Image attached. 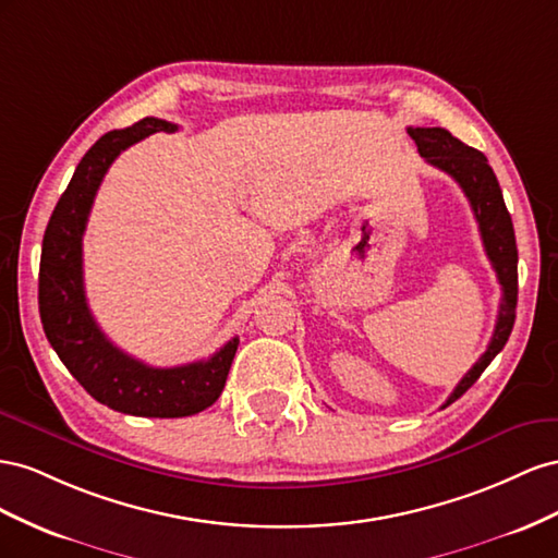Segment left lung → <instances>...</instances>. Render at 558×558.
I'll return each mask as SVG.
<instances>
[{
    "label": "left lung",
    "mask_w": 558,
    "mask_h": 558,
    "mask_svg": "<svg viewBox=\"0 0 558 558\" xmlns=\"http://www.w3.org/2000/svg\"><path fill=\"white\" fill-rule=\"evenodd\" d=\"M407 133L411 135L413 142H416L418 154L429 166L451 174V178L458 182V186L463 189V194L472 205L476 225H480L486 257L493 270H496L498 282L502 288L498 323H496V329H493L486 353L476 360L474 367L463 378H460V384L449 395V400L444 402V407H449L451 402L458 400L460 395H465L474 386V380L482 376V372L488 367L490 360L505 348L509 333H512L514 317H517V294H519L517 238H514L512 217L507 213L502 191L496 180V172H493L482 151L468 147L465 142L453 137L447 129H407Z\"/></svg>",
    "instance_id": "left-lung-1"
}]
</instances>
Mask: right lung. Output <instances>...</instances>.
Returning <instances> with one entry per match:
<instances>
[{
    "label": "right lung",
    "mask_w": 558,
    "mask_h": 558,
    "mask_svg": "<svg viewBox=\"0 0 558 558\" xmlns=\"http://www.w3.org/2000/svg\"><path fill=\"white\" fill-rule=\"evenodd\" d=\"M178 125L147 117L109 131L78 161L41 243L39 315L60 362L100 404L149 418H182L208 409L225 390L238 337L208 360L158 369L123 353L93 320L84 290V231L95 194L114 158L151 133Z\"/></svg>",
    "instance_id": "1"
}]
</instances>
